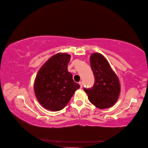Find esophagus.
<instances>
[{"mask_svg": "<svg viewBox=\"0 0 148 148\" xmlns=\"http://www.w3.org/2000/svg\"><path fill=\"white\" fill-rule=\"evenodd\" d=\"M79 84H80V87H81V88H82V87H83V82H82V81H80L79 83Z\"/></svg>", "mask_w": 148, "mask_h": 148, "instance_id": "34e87169", "label": "esophagus"}]
</instances>
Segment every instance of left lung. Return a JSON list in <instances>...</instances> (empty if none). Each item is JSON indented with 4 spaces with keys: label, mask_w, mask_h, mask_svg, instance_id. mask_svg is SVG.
I'll return each mask as SVG.
<instances>
[{
    "label": "left lung",
    "mask_w": 148,
    "mask_h": 148,
    "mask_svg": "<svg viewBox=\"0 0 148 148\" xmlns=\"http://www.w3.org/2000/svg\"><path fill=\"white\" fill-rule=\"evenodd\" d=\"M94 77V84L90 88H84L90 102L100 109L110 108L117 101L120 93V84L107 60L99 53L90 58Z\"/></svg>",
    "instance_id": "left-lung-1"
}]
</instances>
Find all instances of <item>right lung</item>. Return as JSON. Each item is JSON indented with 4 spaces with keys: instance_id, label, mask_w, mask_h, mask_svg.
Returning a JSON list of instances; mask_svg holds the SVG:
<instances>
[{
    "instance_id": "right-lung-1",
    "label": "right lung",
    "mask_w": 148,
    "mask_h": 148,
    "mask_svg": "<svg viewBox=\"0 0 148 148\" xmlns=\"http://www.w3.org/2000/svg\"><path fill=\"white\" fill-rule=\"evenodd\" d=\"M70 55L58 53L50 58L38 71L34 89L38 101L54 111L64 109L80 85L67 71Z\"/></svg>"
}]
</instances>
